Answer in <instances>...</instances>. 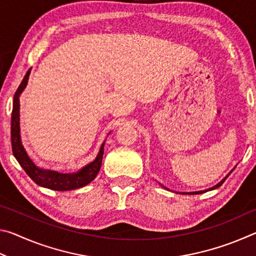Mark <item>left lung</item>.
I'll use <instances>...</instances> for the list:
<instances>
[{"label":"left lung","mask_w":256,"mask_h":256,"mask_svg":"<svg viewBox=\"0 0 256 256\" xmlns=\"http://www.w3.org/2000/svg\"><path fill=\"white\" fill-rule=\"evenodd\" d=\"M216 186H218V185H216ZM216 186H214V188H216ZM212 188H210V190H212Z\"/></svg>","instance_id":"obj_1"}]
</instances>
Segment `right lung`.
Listing matches in <instances>:
<instances>
[{
  "label": "right lung",
  "instance_id": "obj_1",
  "mask_svg": "<svg viewBox=\"0 0 256 256\" xmlns=\"http://www.w3.org/2000/svg\"><path fill=\"white\" fill-rule=\"evenodd\" d=\"M30 71H32V68L26 73L24 80L20 84L19 88L16 89L14 97V110H12L11 115L12 152H14L16 159L18 160L20 166L24 168L30 178L36 184L42 186V188L54 190H71L84 188V186L92 183L96 178L99 170H100L105 142L102 144L100 150H99L97 157L94 158V162L86 164L79 172H72V174H60V172H58L40 170L32 162V160L28 157L27 152H26L22 144H21L19 130V96L22 94L24 89L28 84Z\"/></svg>",
  "mask_w": 256,
  "mask_h": 256
}]
</instances>
